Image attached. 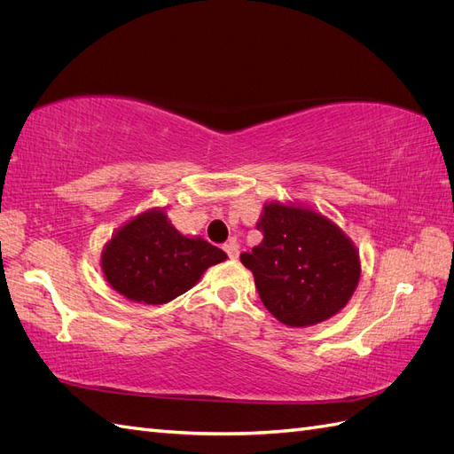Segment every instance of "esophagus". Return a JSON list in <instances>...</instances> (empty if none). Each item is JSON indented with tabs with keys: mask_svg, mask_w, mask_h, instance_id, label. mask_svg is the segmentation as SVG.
<instances>
[{
	"mask_svg": "<svg viewBox=\"0 0 454 454\" xmlns=\"http://www.w3.org/2000/svg\"><path fill=\"white\" fill-rule=\"evenodd\" d=\"M223 252L229 255V259H237L239 257V244L237 240H229L223 244Z\"/></svg>",
	"mask_w": 454,
	"mask_h": 454,
	"instance_id": "esophagus-1",
	"label": "esophagus"
}]
</instances>
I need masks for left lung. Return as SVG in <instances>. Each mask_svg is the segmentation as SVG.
Instances as JSON below:
<instances>
[{"mask_svg": "<svg viewBox=\"0 0 454 454\" xmlns=\"http://www.w3.org/2000/svg\"><path fill=\"white\" fill-rule=\"evenodd\" d=\"M257 231L263 240L240 254V261L274 318L305 327L348 303L358 286L360 257L335 223L312 210L270 202Z\"/></svg>", "mask_w": 454, "mask_h": 454, "instance_id": "8db88e82", "label": "left lung"}]
</instances>
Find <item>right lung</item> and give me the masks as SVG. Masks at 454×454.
Returning a JSON list of instances; mask_svg holds the SVG:
<instances>
[{"label":"right lung","instance_id":"add662e5","mask_svg":"<svg viewBox=\"0 0 454 454\" xmlns=\"http://www.w3.org/2000/svg\"><path fill=\"white\" fill-rule=\"evenodd\" d=\"M227 255L202 239L182 237L160 210L145 212L107 244L102 270L114 290L147 305L185 294L200 274Z\"/></svg>","mask_w":454,"mask_h":454}]
</instances>
